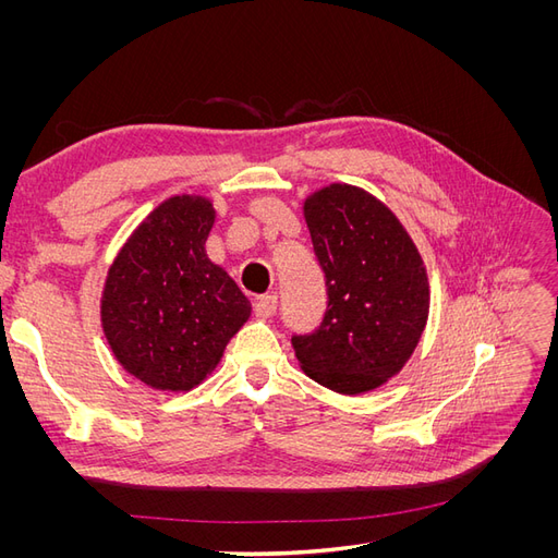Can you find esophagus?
Here are the masks:
<instances>
[{
    "label": "esophagus",
    "instance_id": "1",
    "mask_svg": "<svg viewBox=\"0 0 558 558\" xmlns=\"http://www.w3.org/2000/svg\"><path fill=\"white\" fill-rule=\"evenodd\" d=\"M277 305H279L277 295H260V298H256V302H253V312L263 318H269V316H275Z\"/></svg>",
    "mask_w": 558,
    "mask_h": 558
}]
</instances>
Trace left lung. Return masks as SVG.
<instances>
[{"mask_svg": "<svg viewBox=\"0 0 558 558\" xmlns=\"http://www.w3.org/2000/svg\"><path fill=\"white\" fill-rule=\"evenodd\" d=\"M326 312L291 342L305 373L337 393L369 391L408 363L428 318L416 246L379 199L332 183L305 202Z\"/></svg>", "mask_w": 558, "mask_h": 558, "instance_id": "obj_1", "label": "left lung"}]
</instances>
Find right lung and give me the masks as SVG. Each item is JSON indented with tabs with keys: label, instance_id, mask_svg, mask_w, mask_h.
Returning a JSON list of instances; mask_svg holds the SVG:
<instances>
[{
	"label": "right lung",
	"instance_id": "obj_1",
	"mask_svg": "<svg viewBox=\"0 0 558 558\" xmlns=\"http://www.w3.org/2000/svg\"><path fill=\"white\" fill-rule=\"evenodd\" d=\"M211 202H162L109 269L102 326L116 359L154 388L189 391L221 361L251 305L207 258Z\"/></svg>",
	"mask_w": 558,
	"mask_h": 558
}]
</instances>
